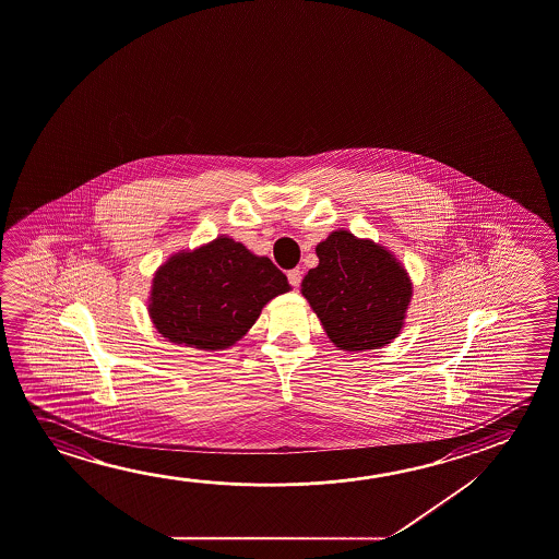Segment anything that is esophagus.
<instances>
[{"instance_id":"esophagus-1","label":"esophagus","mask_w":559,"mask_h":559,"mask_svg":"<svg viewBox=\"0 0 559 559\" xmlns=\"http://www.w3.org/2000/svg\"><path fill=\"white\" fill-rule=\"evenodd\" d=\"M288 283L293 284L294 288H298L300 283H302V271L300 269L288 271Z\"/></svg>"}]
</instances>
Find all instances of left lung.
<instances>
[{"mask_svg": "<svg viewBox=\"0 0 559 559\" xmlns=\"http://www.w3.org/2000/svg\"><path fill=\"white\" fill-rule=\"evenodd\" d=\"M316 253L320 265L304 276L302 294L328 337L345 350L384 347L397 337L412 283L394 255L345 229L333 231Z\"/></svg>", "mask_w": 559, "mask_h": 559, "instance_id": "1", "label": "left lung"}]
</instances>
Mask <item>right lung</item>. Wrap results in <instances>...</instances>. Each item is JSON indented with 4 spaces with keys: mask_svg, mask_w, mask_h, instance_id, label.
I'll return each instance as SVG.
<instances>
[{
    "mask_svg": "<svg viewBox=\"0 0 559 559\" xmlns=\"http://www.w3.org/2000/svg\"><path fill=\"white\" fill-rule=\"evenodd\" d=\"M288 290L286 275L269 257L218 238L159 266L150 316L175 345L216 350L243 337L263 306Z\"/></svg>",
    "mask_w": 559,
    "mask_h": 559,
    "instance_id": "right-lung-1",
    "label": "right lung"
}]
</instances>
